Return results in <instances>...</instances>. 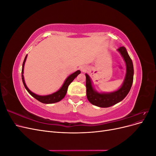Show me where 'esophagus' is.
I'll return each instance as SVG.
<instances>
[{"mask_svg": "<svg viewBox=\"0 0 156 156\" xmlns=\"http://www.w3.org/2000/svg\"><path fill=\"white\" fill-rule=\"evenodd\" d=\"M82 71H83V72H84V70H83V69H82Z\"/></svg>", "mask_w": 156, "mask_h": 156, "instance_id": "34e87169", "label": "esophagus"}]
</instances>
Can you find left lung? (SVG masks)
Masks as SVG:
<instances>
[{"label": "left lung", "instance_id": "obj_1", "mask_svg": "<svg viewBox=\"0 0 156 156\" xmlns=\"http://www.w3.org/2000/svg\"><path fill=\"white\" fill-rule=\"evenodd\" d=\"M126 64V75L124 82L117 91L110 94H99L93 89L90 79L86 74L87 97L92 105L100 107H108L114 105L124 100L129 93L133 81V66L132 60L124 47L119 49Z\"/></svg>", "mask_w": 156, "mask_h": 156}]
</instances>
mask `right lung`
<instances>
[{"label": "right lung", "instance_id": "right-lung-1", "mask_svg": "<svg viewBox=\"0 0 156 156\" xmlns=\"http://www.w3.org/2000/svg\"><path fill=\"white\" fill-rule=\"evenodd\" d=\"M27 56V55H26L25 58L24 59V61H23V66H22L21 77H22V81H23V84H24V86H25V88L27 89L28 92H29L32 97H34L35 99H36L37 100H38L39 101L43 103L49 104V103H54L56 102H58L61 100H62V99L64 98V96H66V94L68 88V86L69 85V84L73 81L74 79L80 73H81V71L78 70V71H77V72L73 73V74L70 75L66 79V81L64 82L62 87H61V88L59 90L56 92L53 93V94H50V95H48V96H44L36 95V94L32 92L30 90L27 88L26 84L25 83L24 77H23V68H24V65H25Z\"/></svg>", "mask_w": 156, "mask_h": 156}]
</instances>
